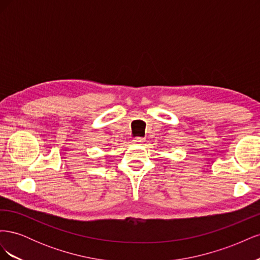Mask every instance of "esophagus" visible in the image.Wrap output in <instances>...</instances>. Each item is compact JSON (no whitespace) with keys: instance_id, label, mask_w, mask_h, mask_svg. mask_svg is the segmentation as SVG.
<instances>
[{"instance_id":"1","label":"esophagus","mask_w":260,"mask_h":260,"mask_svg":"<svg viewBox=\"0 0 260 260\" xmlns=\"http://www.w3.org/2000/svg\"><path fill=\"white\" fill-rule=\"evenodd\" d=\"M132 141H133V142H135V143H143L144 141H145V138H142V137H136V138L133 139Z\"/></svg>"}]
</instances>
